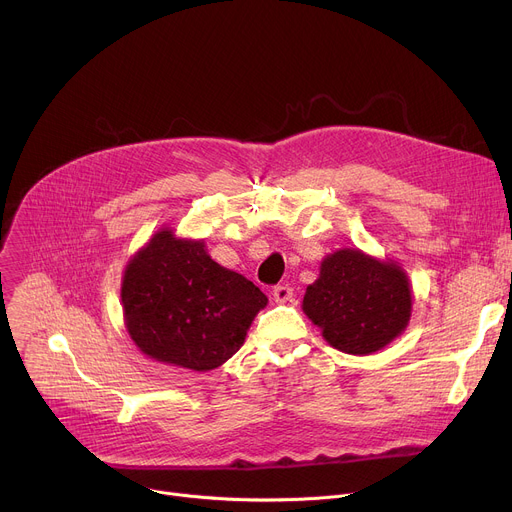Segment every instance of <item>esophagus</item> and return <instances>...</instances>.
<instances>
[{"label":"esophagus","mask_w":512,"mask_h":512,"mask_svg":"<svg viewBox=\"0 0 512 512\" xmlns=\"http://www.w3.org/2000/svg\"><path fill=\"white\" fill-rule=\"evenodd\" d=\"M291 296H294V287H289L287 283L273 287V300H275L277 304H283V302L291 300Z\"/></svg>","instance_id":"obj_1"}]
</instances>
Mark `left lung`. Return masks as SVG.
I'll return each instance as SVG.
<instances>
[{"instance_id":"obj_1","label":"left lung","mask_w":512,"mask_h":512,"mask_svg":"<svg viewBox=\"0 0 512 512\" xmlns=\"http://www.w3.org/2000/svg\"><path fill=\"white\" fill-rule=\"evenodd\" d=\"M304 312L334 348L371 354L405 330L411 316L409 281L393 263L352 249L336 251L308 285Z\"/></svg>"}]
</instances>
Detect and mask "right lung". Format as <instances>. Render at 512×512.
Returning a JSON list of instances; mask_svg holds the SVG:
<instances>
[{
    "instance_id": "1",
    "label": "right lung",
    "mask_w": 512,
    "mask_h": 512,
    "mask_svg": "<svg viewBox=\"0 0 512 512\" xmlns=\"http://www.w3.org/2000/svg\"><path fill=\"white\" fill-rule=\"evenodd\" d=\"M121 302L131 338L148 356L212 371L245 342L263 291L212 261L202 241L160 231L127 265Z\"/></svg>"
}]
</instances>
